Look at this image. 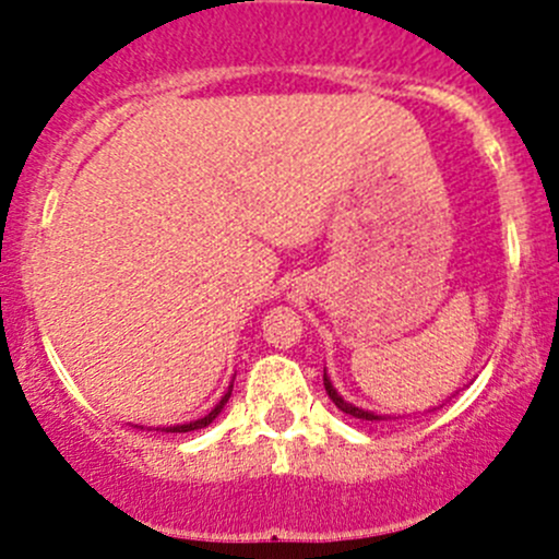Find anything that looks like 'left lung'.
<instances>
[{
    "mask_svg": "<svg viewBox=\"0 0 559 559\" xmlns=\"http://www.w3.org/2000/svg\"><path fill=\"white\" fill-rule=\"evenodd\" d=\"M324 389H326V394H330V400H332V403H335L337 408L343 411V414L354 416V419H365V421H379V419H384V416L373 414V411H365V408H359V405H354V403H346V400H343L341 394L335 392V386H332V381L326 379V373H324Z\"/></svg>",
    "mask_w": 559,
    "mask_h": 559,
    "instance_id": "obj_1",
    "label": "left lung"
}]
</instances>
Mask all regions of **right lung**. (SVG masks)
<instances>
[{
	"label": "right lung",
	"instance_id": "add662e5",
	"mask_svg": "<svg viewBox=\"0 0 559 559\" xmlns=\"http://www.w3.org/2000/svg\"><path fill=\"white\" fill-rule=\"evenodd\" d=\"M229 394H233V386H229V389H227V394H224V397L218 400L216 408H213L211 414H207V416H202V419L189 421V425H173V427H165V430H162V432H191V430H202V427H207V425H211L213 419H216L218 414H222V408H224V405H227Z\"/></svg>",
	"mask_w": 559,
	"mask_h": 559
}]
</instances>
